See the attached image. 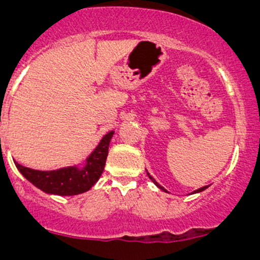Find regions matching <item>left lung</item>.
<instances>
[{
    "instance_id": "left-lung-1",
    "label": "left lung",
    "mask_w": 260,
    "mask_h": 260,
    "mask_svg": "<svg viewBox=\"0 0 260 260\" xmlns=\"http://www.w3.org/2000/svg\"><path fill=\"white\" fill-rule=\"evenodd\" d=\"M146 171H147V170H146ZM147 175H148V177H149V179H151V181H152V182H153V183H154V185H156V186H157V187H159V188H161V190H162V191H165V192H167V190H165V188H164V187H162V186H161V185H158V182H156V180H154V179H153V177H152V176H151V175H149V174H148V171H147ZM206 188H208V186H204V187H200V188H198V190H195V191H193V192H191V193H198V192H201V191L206 190Z\"/></svg>"
}]
</instances>
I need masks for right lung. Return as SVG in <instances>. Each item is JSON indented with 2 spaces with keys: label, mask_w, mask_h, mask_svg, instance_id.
I'll use <instances>...</instances> for the list:
<instances>
[{
  "label": "right lung",
  "mask_w": 260,
  "mask_h": 260,
  "mask_svg": "<svg viewBox=\"0 0 260 260\" xmlns=\"http://www.w3.org/2000/svg\"><path fill=\"white\" fill-rule=\"evenodd\" d=\"M113 135L114 131L104 135L103 138L99 141L98 146L81 165L62 167L52 171L28 169L21 166L16 161L15 165L26 180L30 181L34 186L40 188L44 192L59 196L79 195L90 190L103 174L107 156H108V147Z\"/></svg>",
  "instance_id": "right-lung-1"
}]
</instances>
